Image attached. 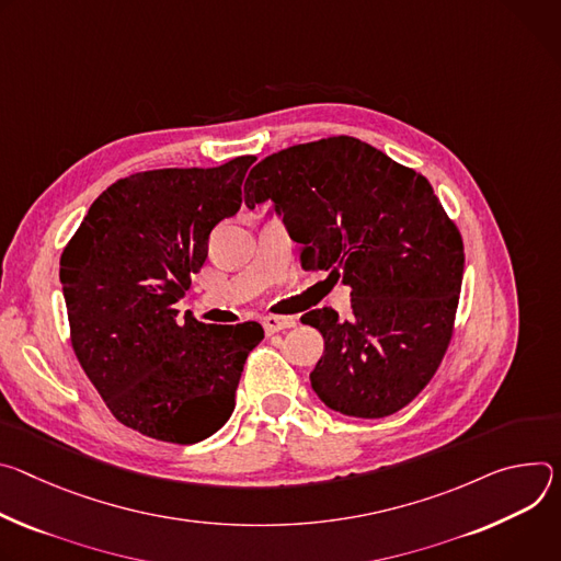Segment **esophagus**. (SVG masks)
Here are the masks:
<instances>
[{
	"label": "esophagus",
	"mask_w": 561,
	"mask_h": 561,
	"mask_svg": "<svg viewBox=\"0 0 561 561\" xmlns=\"http://www.w3.org/2000/svg\"><path fill=\"white\" fill-rule=\"evenodd\" d=\"M294 325H296V317H274V314H270V317L263 319V328H265L267 334H276V332L289 330Z\"/></svg>",
	"instance_id": "34e87169"
}]
</instances>
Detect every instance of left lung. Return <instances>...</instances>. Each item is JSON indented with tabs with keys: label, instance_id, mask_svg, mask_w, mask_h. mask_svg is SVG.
Here are the masks:
<instances>
[{
	"label": "left lung",
	"instance_id": "1",
	"mask_svg": "<svg viewBox=\"0 0 561 561\" xmlns=\"http://www.w3.org/2000/svg\"><path fill=\"white\" fill-rule=\"evenodd\" d=\"M272 201L302 270L352 287V314H302L325 339L309 381L347 416L381 419L405 408L450 345L463 278V240L432 184L350 136L296 145L261 160L244 205Z\"/></svg>",
	"mask_w": 561,
	"mask_h": 561
}]
</instances>
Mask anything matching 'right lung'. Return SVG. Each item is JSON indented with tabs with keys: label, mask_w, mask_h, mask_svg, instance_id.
<instances>
[{
	"label": "right lung",
	"mask_w": 561,
	"mask_h": 561,
	"mask_svg": "<svg viewBox=\"0 0 561 561\" xmlns=\"http://www.w3.org/2000/svg\"><path fill=\"white\" fill-rule=\"evenodd\" d=\"M254 156L153 169L98 196L59 259L71 345L111 414L169 444H198L233 412L254 321L178 323L173 307L207 259L211 229L242 203Z\"/></svg>",
	"instance_id": "add662e5"
}]
</instances>
